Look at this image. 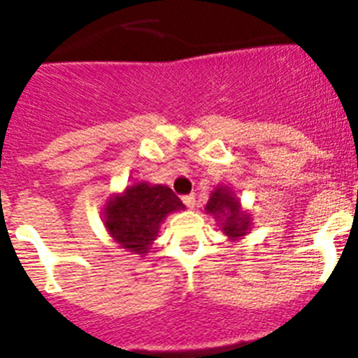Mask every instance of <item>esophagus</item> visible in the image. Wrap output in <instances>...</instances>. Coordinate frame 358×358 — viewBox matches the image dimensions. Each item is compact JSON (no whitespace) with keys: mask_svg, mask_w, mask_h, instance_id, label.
I'll return each mask as SVG.
<instances>
[{"mask_svg":"<svg viewBox=\"0 0 358 358\" xmlns=\"http://www.w3.org/2000/svg\"><path fill=\"white\" fill-rule=\"evenodd\" d=\"M182 202H185L186 208H189V210H192V208H194V204H195V195L194 194L185 195V197H182Z\"/></svg>","mask_w":358,"mask_h":358,"instance_id":"1","label":"esophagus"}]
</instances>
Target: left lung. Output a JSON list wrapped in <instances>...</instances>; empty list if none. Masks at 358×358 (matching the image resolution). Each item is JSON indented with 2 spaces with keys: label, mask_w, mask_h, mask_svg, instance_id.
Returning a JSON list of instances; mask_svg holds the SVG:
<instances>
[{
  "label": "left lung",
  "mask_w": 358,
  "mask_h": 358,
  "mask_svg": "<svg viewBox=\"0 0 358 358\" xmlns=\"http://www.w3.org/2000/svg\"><path fill=\"white\" fill-rule=\"evenodd\" d=\"M204 211L217 220L218 227L229 242H238L251 233L252 217L240 204V199L229 186L217 185L210 194Z\"/></svg>",
  "instance_id": "8db88e82"
}]
</instances>
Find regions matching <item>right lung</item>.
Here are the masks:
<instances>
[{
	"label": "right lung",
	"instance_id": "1",
	"mask_svg": "<svg viewBox=\"0 0 358 358\" xmlns=\"http://www.w3.org/2000/svg\"><path fill=\"white\" fill-rule=\"evenodd\" d=\"M181 210L185 204L169 186L136 181L109 195L102 211L103 227L120 249L143 256L157 238L164 218Z\"/></svg>",
	"mask_w": 358,
	"mask_h": 358
}]
</instances>
